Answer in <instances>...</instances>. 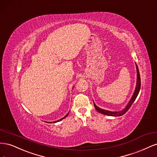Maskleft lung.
<instances>
[{
  "label": "left lung",
  "mask_w": 157,
  "mask_h": 157,
  "mask_svg": "<svg viewBox=\"0 0 157 157\" xmlns=\"http://www.w3.org/2000/svg\"><path fill=\"white\" fill-rule=\"evenodd\" d=\"M136 68H137V84H136V88L135 90V92L133 94V96L130 99V102L128 103V104L127 105V106L126 107V108L124 109H123L122 111H118V112H112V111H107V110H103V109H101L100 108H99L98 106H96L95 105L94 103V107L96 108V109L97 110L98 112L100 113L103 115H109V116H115V117H118V116H121L122 115L125 114L128 111V109L130 108V107L132 106V103H134V101H135V99H136L137 95L139 94L140 90V87H141V78H140V71L138 69V67L136 65Z\"/></svg>",
  "instance_id": "obj_1"
}]
</instances>
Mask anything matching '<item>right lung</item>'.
Wrapping results in <instances>:
<instances>
[{"label": "right lung", "mask_w": 157, "mask_h": 157, "mask_svg": "<svg viewBox=\"0 0 157 157\" xmlns=\"http://www.w3.org/2000/svg\"><path fill=\"white\" fill-rule=\"evenodd\" d=\"M68 115H69V113L67 114V115H66L63 118H61V119L60 120H58V121H55V122H59V121H61V120H62V119H63V118H65V117H67V116H68Z\"/></svg>", "instance_id": "add662e5"}]
</instances>
